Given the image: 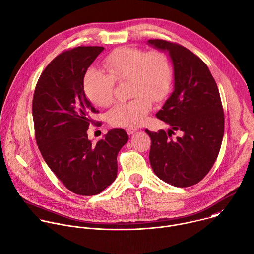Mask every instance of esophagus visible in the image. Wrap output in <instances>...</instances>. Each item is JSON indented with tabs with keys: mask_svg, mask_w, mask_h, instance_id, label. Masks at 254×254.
I'll return each mask as SVG.
<instances>
[{
	"mask_svg": "<svg viewBox=\"0 0 254 254\" xmlns=\"http://www.w3.org/2000/svg\"><path fill=\"white\" fill-rule=\"evenodd\" d=\"M126 130H127V134H129V135H130V134H133L137 129H136V128H133V127H127Z\"/></svg>",
	"mask_w": 254,
	"mask_h": 254,
	"instance_id": "esophagus-1",
	"label": "esophagus"
}]
</instances>
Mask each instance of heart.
Masks as SVG:
<instances>
[{
    "mask_svg": "<svg viewBox=\"0 0 254 254\" xmlns=\"http://www.w3.org/2000/svg\"><path fill=\"white\" fill-rule=\"evenodd\" d=\"M107 72L90 68L83 76V92L97 107H108L114 101L115 84L127 81L132 99L119 103L108 113L115 127H135L143 124L152 102H161L170 94L174 81V64L166 53L144 52L134 47L115 50L104 60Z\"/></svg>",
    "mask_w": 254,
    "mask_h": 254,
    "instance_id": "1",
    "label": "heart"
}]
</instances>
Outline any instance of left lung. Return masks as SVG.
<instances>
[{
  "mask_svg": "<svg viewBox=\"0 0 254 254\" xmlns=\"http://www.w3.org/2000/svg\"><path fill=\"white\" fill-rule=\"evenodd\" d=\"M147 43L167 52L175 68V90L156 114L172 129H145L151 139L150 165L163 182L191 187L209 173L220 150L224 114L217 84L205 63L187 48L158 39ZM175 130L182 136L173 140Z\"/></svg>",
  "mask_w": 254,
  "mask_h": 254,
  "instance_id": "8db88e82",
  "label": "left lung"
}]
</instances>
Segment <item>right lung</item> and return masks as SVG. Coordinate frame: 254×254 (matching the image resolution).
Returning <instances> with one entry per match:
<instances>
[{"label":"right lung","mask_w":254,"mask_h":254,"mask_svg":"<svg viewBox=\"0 0 254 254\" xmlns=\"http://www.w3.org/2000/svg\"><path fill=\"white\" fill-rule=\"evenodd\" d=\"M104 49L76 47L57 56L42 72L33 98L39 149L62 184L79 195H96L115 182L117 156L128 139L119 128L97 143L88 138L99 111L83 92V76Z\"/></svg>","instance_id":"add662e5"}]
</instances>
